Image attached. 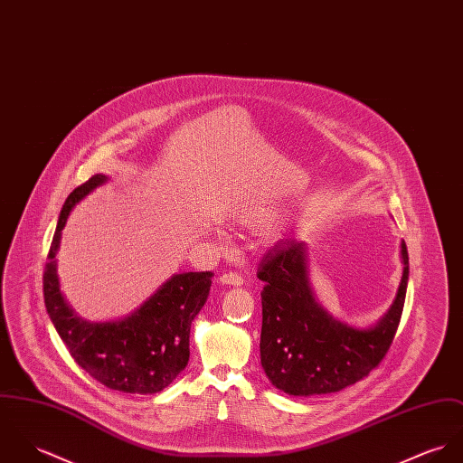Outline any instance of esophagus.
Returning <instances> with one entry per match:
<instances>
[{
	"label": "esophagus",
	"instance_id": "obj_1",
	"mask_svg": "<svg viewBox=\"0 0 463 463\" xmlns=\"http://www.w3.org/2000/svg\"><path fill=\"white\" fill-rule=\"evenodd\" d=\"M220 280H222V284H227V286H241L243 284V277L238 271H227L220 277Z\"/></svg>",
	"mask_w": 463,
	"mask_h": 463
}]
</instances>
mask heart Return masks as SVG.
<instances>
[{
	"label": "heart",
	"mask_w": 463,
	"mask_h": 463,
	"mask_svg": "<svg viewBox=\"0 0 463 463\" xmlns=\"http://www.w3.org/2000/svg\"><path fill=\"white\" fill-rule=\"evenodd\" d=\"M269 218H271V214H269V213H266V214L259 216V218H257V222H259V223H264V222H268Z\"/></svg>",
	"instance_id": "b5f03b06"
}]
</instances>
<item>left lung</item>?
Segmentation results:
<instances>
[{
	"label": "left lung",
	"instance_id": "1",
	"mask_svg": "<svg viewBox=\"0 0 463 463\" xmlns=\"http://www.w3.org/2000/svg\"><path fill=\"white\" fill-rule=\"evenodd\" d=\"M403 277L383 319L367 330L335 321L317 306L308 284L306 245L282 241L257 268L262 328L260 364L271 383L291 396L337 392L365 378L385 359L405 306L409 252L402 243Z\"/></svg>",
	"mask_w": 463,
	"mask_h": 463
}]
</instances>
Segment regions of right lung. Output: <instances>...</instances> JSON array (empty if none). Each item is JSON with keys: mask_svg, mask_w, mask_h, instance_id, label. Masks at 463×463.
Listing matches in <instances>:
<instances>
[{"mask_svg": "<svg viewBox=\"0 0 463 463\" xmlns=\"http://www.w3.org/2000/svg\"><path fill=\"white\" fill-rule=\"evenodd\" d=\"M106 177L98 174L72 190L61 207L44 268V304L71 357L108 389L155 394L168 387L190 359V326L204 307L213 271L174 275L129 317L87 323L63 302L56 277L60 232L76 203Z\"/></svg>", "mask_w": 463, "mask_h": 463, "instance_id": "obj_1", "label": "right lung"}]
</instances>
